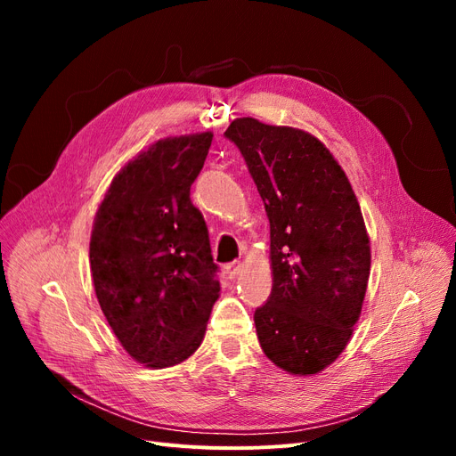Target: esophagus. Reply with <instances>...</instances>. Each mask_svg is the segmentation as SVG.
<instances>
[{"label": "esophagus", "instance_id": "1", "mask_svg": "<svg viewBox=\"0 0 456 456\" xmlns=\"http://www.w3.org/2000/svg\"><path fill=\"white\" fill-rule=\"evenodd\" d=\"M242 262H231V265L227 266V275H229V279L231 281H234L238 275L242 273Z\"/></svg>", "mask_w": 456, "mask_h": 456}]
</instances>
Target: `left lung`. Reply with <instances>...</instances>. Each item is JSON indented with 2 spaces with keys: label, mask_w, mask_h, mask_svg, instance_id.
I'll use <instances>...</instances> for the list:
<instances>
[{
  "label": "left lung",
  "mask_w": 456,
  "mask_h": 456,
  "mask_svg": "<svg viewBox=\"0 0 456 456\" xmlns=\"http://www.w3.org/2000/svg\"><path fill=\"white\" fill-rule=\"evenodd\" d=\"M240 150L270 220L273 286L255 310L262 351L292 375H316L351 340L371 251L361 205L338 160L303 129L236 118Z\"/></svg>",
  "instance_id": "1"
}]
</instances>
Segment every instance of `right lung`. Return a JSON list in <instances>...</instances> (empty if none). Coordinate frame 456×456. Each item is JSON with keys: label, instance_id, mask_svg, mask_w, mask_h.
Here are the masks:
<instances>
[{"label": "right lung", "instance_id": "right-lung-1", "mask_svg": "<svg viewBox=\"0 0 456 456\" xmlns=\"http://www.w3.org/2000/svg\"><path fill=\"white\" fill-rule=\"evenodd\" d=\"M210 142V131L155 142L116 174L94 218L95 297L119 344L146 368L194 354L220 297L207 224L190 200Z\"/></svg>", "mask_w": 456, "mask_h": 456}]
</instances>
